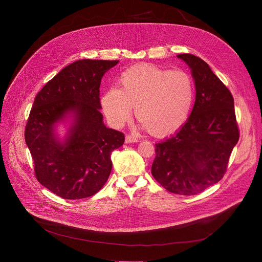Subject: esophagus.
<instances>
[{"mask_svg":"<svg viewBox=\"0 0 262 262\" xmlns=\"http://www.w3.org/2000/svg\"><path fill=\"white\" fill-rule=\"evenodd\" d=\"M138 141H139L138 138H136V137L130 136V135L126 136V138H125V142L126 143H134V142H138Z\"/></svg>","mask_w":262,"mask_h":262,"instance_id":"esophagus-1","label":"esophagus"}]
</instances>
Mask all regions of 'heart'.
Listing matches in <instances>:
<instances>
[{"label": "heart", "mask_w": 262, "mask_h": 262, "mask_svg": "<svg viewBox=\"0 0 262 262\" xmlns=\"http://www.w3.org/2000/svg\"><path fill=\"white\" fill-rule=\"evenodd\" d=\"M194 100V84L182 70H164L139 64L124 71L120 88L112 87L102 98L107 118L116 126L130 120L133 107L140 126L163 137L180 129L187 121Z\"/></svg>", "instance_id": "heart-1"}]
</instances>
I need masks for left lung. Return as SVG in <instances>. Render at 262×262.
Masks as SVG:
<instances>
[{
  "mask_svg": "<svg viewBox=\"0 0 262 262\" xmlns=\"http://www.w3.org/2000/svg\"><path fill=\"white\" fill-rule=\"evenodd\" d=\"M177 58L191 69L195 103L184 125L155 144L152 175L172 193L194 195L222 180L239 130L232 95L208 63L192 54Z\"/></svg>",
  "mask_w": 262,
  "mask_h": 262,
  "instance_id": "obj_1",
  "label": "left lung"
}]
</instances>
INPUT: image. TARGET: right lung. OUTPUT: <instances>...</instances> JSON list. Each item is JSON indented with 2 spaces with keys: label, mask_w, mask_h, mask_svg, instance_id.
<instances>
[{
  "label": "right lung",
  "mask_w": 262,
  "mask_h": 262,
  "mask_svg": "<svg viewBox=\"0 0 262 262\" xmlns=\"http://www.w3.org/2000/svg\"><path fill=\"white\" fill-rule=\"evenodd\" d=\"M119 60L81 59L64 67L41 89L25 127L38 182L66 200L99 192L112 172L113 150L124 135L104 124L100 86ZM67 123L59 137L57 127Z\"/></svg>",
  "instance_id": "add662e5"
}]
</instances>
